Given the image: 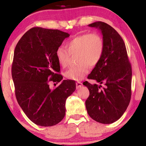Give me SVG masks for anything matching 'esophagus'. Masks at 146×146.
<instances>
[{
	"mask_svg": "<svg viewBox=\"0 0 146 146\" xmlns=\"http://www.w3.org/2000/svg\"><path fill=\"white\" fill-rule=\"evenodd\" d=\"M82 85H83V84H82V82H77V83H76V88H78V89L80 88Z\"/></svg>",
	"mask_w": 146,
	"mask_h": 146,
	"instance_id": "obj_1",
	"label": "esophagus"
}]
</instances>
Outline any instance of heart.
<instances>
[{
	"instance_id": "b5f03b06",
	"label": "heart",
	"mask_w": 146,
	"mask_h": 146,
	"mask_svg": "<svg viewBox=\"0 0 146 146\" xmlns=\"http://www.w3.org/2000/svg\"><path fill=\"white\" fill-rule=\"evenodd\" d=\"M66 47L60 46L55 52L56 58L62 67H66L71 54L77 53L78 64L71 66L65 73L68 79L80 81L88 73L89 66L94 67L102 60L105 51V42L100 34L84 33L68 41Z\"/></svg>"
}]
</instances>
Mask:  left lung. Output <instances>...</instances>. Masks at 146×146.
Segmentation results:
<instances>
[{
    "instance_id": "1",
    "label": "left lung",
    "mask_w": 146,
    "mask_h": 146,
    "mask_svg": "<svg viewBox=\"0 0 146 146\" xmlns=\"http://www.w3.org/2000/svg\"><path fill=\"white\" fill-rule=\"evenodd\" d=\"M88 26L101 31L105 42L102 60L88 78L100 85L83 83L89 90L85 102L87 112L92 119L104 124L119 120L131 101L132 68L124 41L112 27L104 22H95ZM102 84L105 87L101 89Z\"/></svg>"
}]
</instances>
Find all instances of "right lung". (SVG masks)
<instances>
[{
	"label": "right lung",
	"mask_w": 146,
	"mask_h": 146,
	"mask_svg": "<svg viewBox=\"0 0 146 146\" xmlns=\"http://www.w3.org/2000/svg\"><path fill=\"white\" fill-rule=\"evenodd\" d=\"M67 33L35 27L22 36L15 46L12 76L15 97L29 119L36 125L57 124L65 115L66 98L76 89L72 80H63L52 90L49 82H60L63 76L55 52Z\"/></svg>",
	"instance_id": "1"
}]
</instances>
